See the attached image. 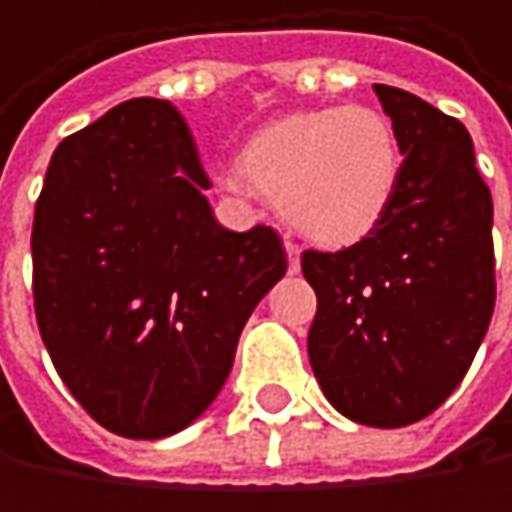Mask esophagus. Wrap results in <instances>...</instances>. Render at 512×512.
<instances>
[{
	"label": "esophagus",
	"mask_w": 512,
	"mask_h": 512,
	"mask_svg": "<svg viewBox=\"0 0 512 512\" xmlns=\"http://www.w3.org/2000/svg\"><path fill=\"white\" fill-rule=\"evenodd\" d=\"M283 247H286V256H289V274H298L301 271V247L295 241H289V238H286Z\"/></svg>",
	"instance_id": "34e87169"
}]
</instances>
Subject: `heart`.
Returning <instances> with one entry per match:
<instances>
[{"mask_svg":"<svg viewBox=\"0 0 512 512\" xmlns=\"http://www.w3.org/2000/svg\"><path fill=\"white\" fill-rule=\"evenodd\" d=\"M402 178L393 122L376 107H319L250 133L238 166L220 175L232 196L280 199L283 217L325 247H346L379 226Z\"/></svg>","mask_w":512,"mask_h":512,"instance_id":"heart-1","label":"heart"}]
</instances>
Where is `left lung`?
Masks as SVG:
<instances>
[{
  "label": "left lung",
  "instance_id": "8db88e82",
  "mask_svg": "<svg viewBox=\"0 0 512 512\" xmlns=\"http://www.w3.org/2000/svg\"><path fill=\"white\" fill-rule=\"evenodd\" d=\"M402 160L379 226L337 253L307 250L316 292L310 367L328 402L364 426H408L465 379L495 310L492 193L462 122L373 86Z\"/></svg>",
  "mask_w": 512,
  "mask_h": 512
}]
</instances>
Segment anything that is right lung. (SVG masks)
I'll return each mask as SVG.
<instances>
[{
  "mask_svg": "<svg viewBox=\"0 0 512 512\" xmlns=\"http://www.w3.org/2000/svg\"><path fill=\"white\" fill-rule=\"evenodd\" d=\"M187 122L133 98L53 151L32 226L41 340L110 432L163 438L226 382L238 337L286 274L271 226L229 232Z\"/></svg>",
  "mask_w": 512,
  "mask_h": 512,
  "instance_id": "right-lung-1",
  "label": "right lung"
}]
</instances>
